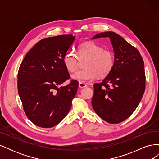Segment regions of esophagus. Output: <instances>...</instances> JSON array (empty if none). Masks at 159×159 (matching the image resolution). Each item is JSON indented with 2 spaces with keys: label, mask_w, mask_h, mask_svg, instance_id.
Segmentation results:
<instances>
[{
  "label": "esophagus",
  "mask_w": 159,
  "mask_h": 159,
  "mask_svg": "<svg viewBox=\"0 0 159 159\" xmlns=\"http://www.w3.org/2000/svg\"><path fill=\"white\" fill-rule=\"evenodd\" d=\"M78 86H79L80 88H84L86 87V85L84 83H80V82L79 84H78Z\"/></svg>",
  "instance_id": "34e87169"
}]
</instances>
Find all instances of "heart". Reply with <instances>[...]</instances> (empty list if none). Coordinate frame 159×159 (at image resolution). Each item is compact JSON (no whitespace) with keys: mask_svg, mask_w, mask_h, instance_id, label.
<instances>
[{"mask_svg":"<svg viewBox=\"0 0 159 159\" xmlns=\"http://www.w3.org/2000/svg\"><path fill=\"white\" fill-rule=\"evenodd\" d=\"M78 54L81 59H88L85 64V70H79L71 78L80 83L97 80L99 76L105 78L112 71L114 66L113 52L94 42H85L79 47ZM67 70L74 72L78 69V61L72 52L67 53L64 58Z\"/></svg>","mask_w":159,"mask_h":159,"instance_id":"b5f03b06","label":"heart"}]
</instances>
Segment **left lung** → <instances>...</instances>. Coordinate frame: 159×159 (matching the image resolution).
Returning a JSON list of instances; mask_svg holds the SVG:
<instances>
[{
    "label": "left lung",
    "instance_id": "left-lung-1",
    "mask_svg": "<svg viewBox=\"0 0 159 159\" xmlns=\"http://www.w3.org/2000/svg\"><path fill=\"white\" fill-rule=\"evenodd\" d=\"M109 38L113 48L114 66L102 82L93 85L91 104L104 121L117 124L127 119L140 103L145 89L144 61L139 52L113 32H105L92 39Z\"/></svg>",
    "mask_w": 159,
    "mask_h": 159
}]
</instances>
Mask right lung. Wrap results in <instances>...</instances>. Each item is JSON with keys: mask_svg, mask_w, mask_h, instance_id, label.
<instances>
[{"mask_svg": "<svg viewBox=\"0 0 159 159\" xmlns=\"http://www.w3.org/2000/svg\"><path fill=\"white\" fill-rule=\"evenodd\" d=\"M75 36L60 35L40 40L25 56L18 73V91L27 117L36 125L50 128L68 113L78 82L64 64Z\"/></svg>", "mask_w": 159, "mask_h": 159, "instance_id": "right-lung-1", "label": "right lung"}]
</instances>
